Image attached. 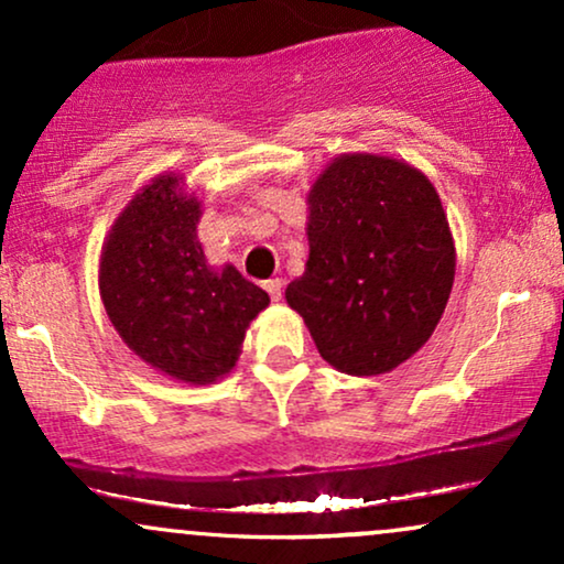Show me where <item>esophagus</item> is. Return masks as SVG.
<instances>
[{
	"label": "esophagus",
	"mask_w": 564,
	"mask_h": 564,
	"mask_svg": "<svg viewBox=\"0 0 564 564\" xmlns=\"http://www.w3.org/2000/svg\"><path fill=\"white\" fill-rule=\"evenodd\" d=\"M264 291H268V294H270V300L281 302L283 281H281V278H270V281H264Z\"/></svg>",
	"instance_id": "34e87169"
}]
</instances>
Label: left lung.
Instances as JSON below:
<instances>
[{
    "instance_id": "8db88e82",
    "label": "left lung",
    "mask_w": 564,
    "mask_h": 564,
    "mask_svg": "<svg viewBox=\"0 0 564 564\" xmlns=\"http://www.w3.org/2000/svg\"><path fill=\"white\" fill-rule=\"evenodd\" d=\"M307 243L286 302L328 366L379 377L426 345L448 304L456 246L424 172L379 153L336 156L307 193Z\"/></svg>"
}]
</instances>
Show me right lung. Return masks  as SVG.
I'll return each mask as SVG.
<instances>
[{"instance_id":"obj_1","label":"right lung","mask_w":564,"mask_h":564,"mask_svg":"<svg viewBox=\"0 0 564 564\" xmlns=\"http://www.w3.org/2000/svg\"><path fill=\"white\" fill-rule=\"evenodd\" d=\"M200 200L183 174L134 193L100 251V300L124 345L164 377L212 384L236 366L249 323L270 304L232 264L206 262Z\"/></svg>"}]
</instances>
